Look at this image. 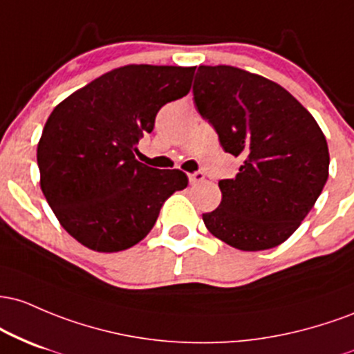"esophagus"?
<instances>
[{
	"instance_id": "obj_1",
	"label": "esophagus",
	"mask_w": 354,
	"mask_h": 354,
	"mask_svg": "<svg viewBox=\"0 0 354 354\" xmlns=\"http://www.w3.org/2000/svg\"><path fill=\"white\" fill-rule=\"evenodd\" d=\"M202 180H204V174H202V172L189 174V182L192 185H196V184H198V182H202Z\"/></svg>"
}]
</instances>
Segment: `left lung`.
Returning a JSON list of instances; mask_svg holds the SVG:
<instances>
[{
    "label": "left lung",
    "mask_w": 354,
    "mask_h": 354,
    "mask_svg": "<svg viewBox=\"0 0 354 354\" xmlns=\"http://www.w3.org/2000/svg\"><path fill=\"white\" fill-rule=\"evenodd\" d=\"M198 113L239 157L236 177L219 182V207L202 214L217 239L241 251H264L291 237L328 180L323 130L288 90L230 65L198 66Z\"/></svg>",
    "instance_id": "8db88e82"
}]
</instances>
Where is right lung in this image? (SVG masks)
Returning a JSON list of instances; mask_svg holds the SVG:
<instances>
[{
	"label": "right lung",
	"instance_id": "add662e5",
	"mask_svg": "<svg viewBox=\"0 0 354 354\" xmlns=\"http://www.w3.org/2000/svg\"><path fill=\"white\" fill-rule=\"evenodd\" d=\"M196 66L125 65L73 91L50 113L38 142L39 187L62 227L85 248L138 244L162 204L187 187L182 170L135 158L165 103L185 97Z\"/></svg>",
	"mask_w": 354,
	"mask_h": 354
}]
</instances>
